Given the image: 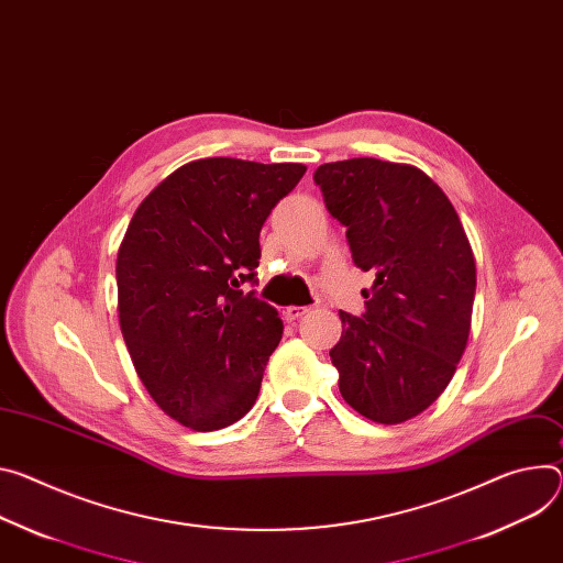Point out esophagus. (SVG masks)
Here are the masks:
<instances>
[{"label": "esophagus", "instance_id": "34e87169", "mask_svg": "<svg viewBox=\"0 0 563 563\" xmlns=\"http://www.w3.org/2000/svg\"><path fill=\"white\" fill-rule=\"evenodd\" d=\"M305 312H308V308H298V305H289V308L285 310V317H287V321H298Z\"/></svg>", "mask_w": 563, "mask_h": 563}]
</instances>
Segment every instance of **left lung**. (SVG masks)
<instances>
[{
  "label": "left lung",
  "instance_id": "left-lung-1",
  "mask_svg": "<svg viewBox=\"0 0 563 563\" xmlns=\"http://www.w3.org/2000/svg\"><path fill=\"white\" fill-rule=\"evenodd\" d=\"M314 181L347 229L354 265L375 274L362 291L366 312H339V390L377 424L406 422L442 395L467 347L472 244L449 197L416 166L360 157L319 166Z\"/></svg>",
  "mask_w": 563,
  "mask_h": 563
}]
</instances>
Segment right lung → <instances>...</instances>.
Here are the masks:
<instances>
[{"label": "right lung", "instance_id": "right-lung-1", "mask_svg": "<svg viewBox=\"0 0 563 563\" xmlns=\"http://www.w3.org/2000/svg\"><path fill=\"white\" fill-rule=\"evenodd\" d=\"M302 164L197 159L141 203L117 258L119 323L150 397L192 431L244 418L283 321L255 280L261 229Z\"/></svg>", "mask_w": 563, "mask_h": 563}]
</instances>
